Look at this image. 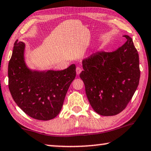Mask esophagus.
<instances>
[{
    "label": "esophagus",
    "instance_id": "obj_1",
    "mask_svg": "<svg viewBox=\"0 0 151 151\" xmlns=\"http://www.w3.org/2000/svg\"><path fill=\"white\" fill-rule=\"evenodd\" d=\"M82 68L80 67H76V73H77V75H79V74L81 73V71H82Z\"/></svg>",
    "mask_w": 151,
    "mask_h": 151
}]
</instances>
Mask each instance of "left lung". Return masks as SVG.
Masks as SVG:
<instances>
[{"mask_svg":"<svg viewBox=\"0 0 151 151\" xmlns=\"http://www.w3.org/2000/svg\"><path fill=\"white\" fill-rule=\"evenodd\" d=\"M111 52H97L82 60L80 77L85 85L88 101L101 116L121 112L139 84V55L132 39Z\"/></svg>","mask_w":151,"mask_h":151,"instance_id":"1","label":"left lung"}]
</instances>
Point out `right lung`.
Here are the masks:
<instances>
[{
  "mask_svg": "<svg viewBox=\"0 0 151 151\" xmlns=\"http://www.w3.org/2000/svg\"><path fill=\"white\" fill-rule=\"evenodd\" d=\"M24 49L25 43L16 40L8 66L11 95L29 116L51 120L60 112L69 87L76 78V65L61 71L31 70L26 65Z\"/></svg>",
  "mask_w": 151,
  "mask_h": 151,
  "instance_id": "obj_1",
  "label": "right lung"
}]
</instances>
